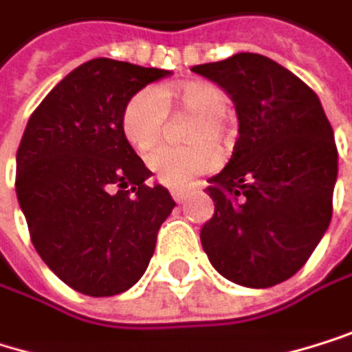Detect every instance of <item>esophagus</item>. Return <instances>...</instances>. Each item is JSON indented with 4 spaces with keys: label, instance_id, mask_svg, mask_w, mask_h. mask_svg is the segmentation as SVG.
<instances>
[{
    "label": "esophagus",
    "instance_id": "esophagus-1",
    "mask_svg": "<svg viewBox=\"0 0 352 352\" xmlns=\"http://www.w3.org/2000/svg\"><path fill=\"white\" fill-rule=\"evenodd\" d=\"M170 196H173L175 202H179V204H182V202L186 200L188 192H186V190H170Z\"/></svg>",
    "mask_w": 352,
    "mask_h": 352
}]
</instances>
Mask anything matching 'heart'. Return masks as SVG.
Returning a JSON list of instances; mask_svg holds the SVG:
<instances>
[{
  "label": "heart",
  "mask_w": 352,
  "mask_h": 352,
  "mask_svg": "<svg viewBox=\"0 0 352 352\" xmlns=\"http://www.w3.org/2000/svg\"><path fill=\"white\" fill-rule=\"evenodd\" d=\"M173 96L182 108L198 116L192 129V142H200L188 148L158 146L148 156V166L154 177L168 188H186L194 177L210 170L219 162V150L208 140H223V116L230 110V98L212 83H186ZM168 116V106L160 89L148 87L138 91L122 110V133L127 142L146 154L162 135Z\"/></svg>",
  "instance_id": "heart-1"
}]
</instances>
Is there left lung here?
<instances>
[{
  "mask_svg": "<svg viewBox=\"0 0 352 352\" xmlns=\"http://www.w3.org/2000/svg\"><path fill=\"white\" fill-rule=\"evenodd\" d=\"M236 106L240 138L206 188L200 232L212 267L234 284L271 288L307 263L332 219L338 150L317 94L261 54L198 64Z\"/></svg>",
  "mask_w": 352,
  "mask_h": 352,
  "instance_id": "1",
  "label": "left lung"
}]
</instances>
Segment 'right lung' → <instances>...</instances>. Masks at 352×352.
<instances>
[{"label": "right lung", "instance_id": "right-lung-1", "mask_svg": "<svg viewBox=\"0 0 352 352\" xmlns=\"http://www.w3.org/2000/svg\"><path fill=\"white\" fill-rule=\"evenodd\" d=\"M170 74L110 58L74 68L31 114L16 152V196L35 250L87 296H114L144 275L175 200L122 133V110Z\"/></svg>", "mask_w": 352, "mask_h": 352}]
</instances>
